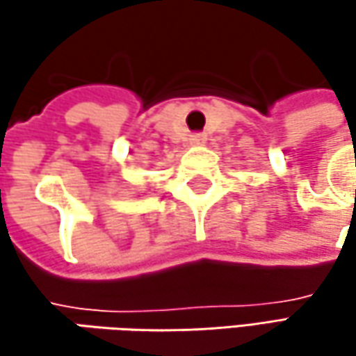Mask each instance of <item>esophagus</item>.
Wrapping results in <instances>:
<instances>
[{"instance_id": "obj_1", "label": "esophagus", "mask_w": 356, "mask_h": 356, "mask_svg": "<svg viewBox=\"0 0 356 356\" xmlns=\"http://www.w3.org/2000/svg\"><path fill=\"white\" fill-rule=\"evenodd\" d=\"M206 140H208V138H206L204 134H193V136L189 138V142H191L193 146H202V144H206Z\"/></svg>"}]
</instances>
